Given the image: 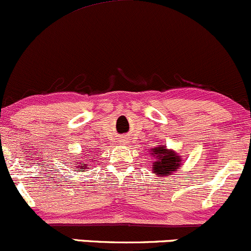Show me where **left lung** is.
Wrapping results in <instances>:
<instances>
[{"label":"left lung","instance_id":"obj_1","mask_svg":"<svg viewBox=\"0 0 251 251\" xmlns=\"http://www.w3.org/2000/svg\"><path fill=\"white\" fill-rule=\"evenodd\" d=\"M151 155L154 158L152 163V171L157 176L166 177L176 172L182 166V157L174 150H169L164 145L150 150Z\"/></svg>","mask_w":251,"mask_h":251}]
</instances>
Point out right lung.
Wrapping results in <instances>:
<instances>
[{
  "label": "right lung",
  "mask_w": 251,
  "mask_h": 251,
  "mask_svg": "<svg viewBox=\"0 0 251 251\" xmlns=\"http://www.w3.org/2000/svg\"><path fill=\"white\" fill-rule=\"evenodd\" d=\"M90 158H92V157H90ZM90 158H85L86 160L85 161H76V171H81V172H85V171H88V169L91 168L90 166V164L92 163V159H90Z\"/></svg>",
  "instance_id": "right-lung-1"
}]
</instances>
